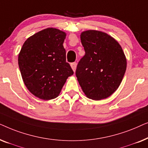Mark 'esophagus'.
<instances>
[{
  "label": "esophagus",
  "mask_w": 148,
  "mask_h": 148,
  "mask_svg": "<svg viewBox=\"0 0 148 148\" xmlns=\"http://www.w3.org/2000/svg\"><path fill=\"white\" fill-rule=\"evenodd\" d=\"M71 66L72 69L73 70V71L75 72L76 70V68H77V63L76 62H72L71 64Z\"/></svg>",
  "instance_id": "34e87169"
}]
</instances>
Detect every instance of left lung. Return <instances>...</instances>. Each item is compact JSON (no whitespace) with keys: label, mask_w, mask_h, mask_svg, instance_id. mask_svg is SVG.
Returning a JSON list of instances; mask_svg holds the SVG:
<instances>
[{"label":"left lung","mask_w":148,"mask_h":148,"mask_svg":"<svg viewBox=\"0 0 148 148\" xmlns=\"http://www.w3.org/2000/svg\"><path fill=\"white\" fill-rule=\"evenodd\" d=\"M86 54L77 66L76 77L88 98L100 100L120 86L127 59L120 44L105 32L87 30L80 35Z\"/></svg>","instance_id":"obj_1"}]
</instances>
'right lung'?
I'll use <instances>...</instances> for the list:
<instances>
[{
    "label": "right lung",
    "mask_w": 148,
    "mask_h": 148,
    "mask_svg": "<svg viewBox=\"0 0 148 148\" xmlns=\"http://www.w3.org/2000/svg\"><path fill=\"white\" fill-rule=\"evenodd\" d=\"M65 32L44 29L28 38L18 56L21 77L27 90L44 100L56 98L66 79L73 74L66 62Z\"/></svg>",
    "instance_id": "right-lung-1"
}]
</instances>
